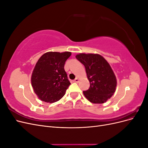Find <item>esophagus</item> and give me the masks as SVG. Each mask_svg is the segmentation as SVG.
I'll list each match as a JSON object with an SVG mask.
<instances>
[{
	"label": "esophagus",
	"instance_id": "34e87169",
	"mask_svg": "<svg viewBox=\"0 0 148 148\" xmlns=\"http://www.w3.org/2000/svg\"><path fill=\"white\" fill-rule=\"evenodd\" d=\"M74 82H75V83H78L79 82V79H78V78H76L75 79H74V81H73Z\"/></svg>",
	"mask_w": 148,
	"mask_h": 148
}]
</instances>
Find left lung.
<instances>
[{"instance_id": "8db88e82", "label": "left lung", "mask_w": 148, "mask_h": 148, "mask_svg": "<svg viewBox=\"0 0 148 148\" xmlns=\"http://www.w3.org/2000/svg\"><path fill=\"white\" fill-rule=\"evenodd\" d=\"M76 58L83 64L90 83L83 91L86 99L94 104H102L112 96L117 86V78L110 65L97 53H80Z\"/></svg>"}]
</instances>
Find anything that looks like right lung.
Masks as SVG:
<instances>
[{"instance_id":"right-lung-1","label":"right lung","mask_w":148,"mask_h":148,"mask_svg":"<svg viewBox=\"0 0 148 148\" xmlns=\"http://www.w3.org/2000/svg\"><path fill=\"white\" fill-rule=\"evenodd\" d=\"M70 52H48L39 58L31 75V85L39 99L49 103L59 101L70 83L64 70Z\"/></svg>"}]
</instances>
